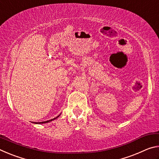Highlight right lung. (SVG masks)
Instances as JSON below:
<instances>
[{"mask_svg": "<svg viewBox=\"0 0 159 159\" xmlns=\"http://www.w3.org/2000/svg\"><path fill=\"white\" fill-rule=\"evenodd\" d=\"M60 114L59 115V116H57V117L54 118H52V119H51V120H46V121H43V122H34V123H37V124H41V123H48V122H49V121H51V120H54V119H56V118H57L59 116H60Z\"/></svg>", "mask_w": 159, "mask_h": 159, "instance_id": "1", "label": "right lung"}]
</instances>
